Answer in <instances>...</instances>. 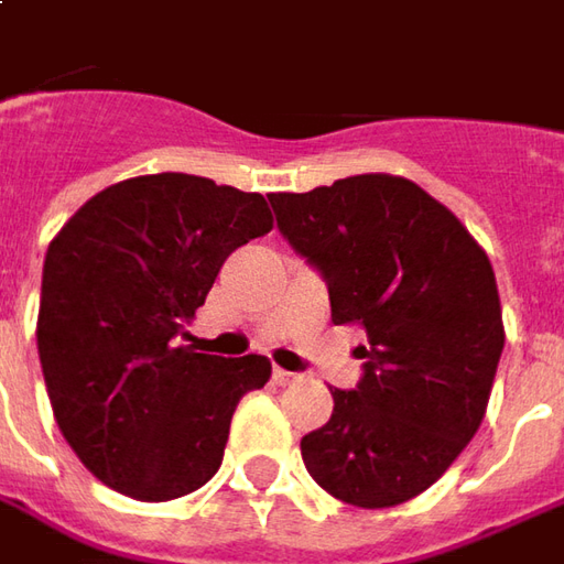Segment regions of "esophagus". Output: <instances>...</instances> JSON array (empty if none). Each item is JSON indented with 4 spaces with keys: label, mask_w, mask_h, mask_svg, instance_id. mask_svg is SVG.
Returning <instances> with one entry per match:
<instances>
[{
    "label": "esophagus",
    "mask_w": 564,
    "mask_h": 564,
    "mask_svg": "<svg viewBox=\"0 0 564 564\" xmlns=\"http://www.w3.org/2000/svg\"><path fill=\"white\" fill-rule=\"evenodd\" d=\"M296 373H290V370H283V367H274V382L278 386H290V382H296Z\"/></svg>",
    "instance_id": "1"
}]
</instances>
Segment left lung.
I'll use <instances>...</instances> for the list:
<instances>
[{
	"label": "left lung",
	"mask_w": 564,
	"mask_h": 564,
	"mask_svg": "<svg viewBox=\"0 0 564 564\" xmlns=\"http://www.w3.org/2000/svg\"><path fill=\"white\" fill-rule=\"evenodd\" d=\"M268 200L283 237L327 278L333 324L370 343L358 389H330L327 426L302 438L305 469L351 507L408 503L488 411L507 339L491 259L444 203L389 172Z\"/></svg>",
	"instance_id": "obj_1"
}]
</instances>
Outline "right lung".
<instances>
[{
	"label": "right lung",
	"mask_w": 564,
	"mask_h": 564,
	"mask_svg": "<svg viewBox=\"0 0 564 564\" xmlns=\"http://www.w3.org/2000/svg\"><path fill=\"white\" fill-rule=\"evenodd\" d=\"M274 216L262 194L160 172L105 187L55 234L42 268V377L57 429L107 488L163 503L221 466L240 398L265 355L175 346L221 262Z\"/></svg>",
	"instance_id": "add662e5"
}]
</instances>
